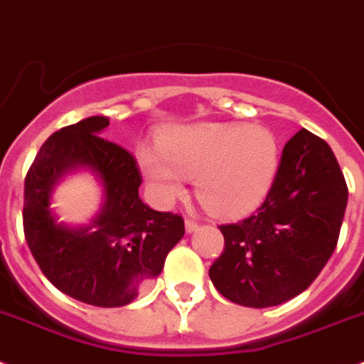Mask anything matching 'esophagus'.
<instances>
[{"label":"esophagus","mask_w":364,"mask_h":364,"mask_svg":"<svg viewBox=\"0 0 364 364\" xmlns=\"http://www.w3.org/2000/svg\"><path fill=\"white\" fill-rule=\"evenodd\" d=\"M185 228H186V232H196L199 228V223H196V221H192V219H186L185 221Z\"/></svg>","instance_id":"esophagus-1"}]
</instances>
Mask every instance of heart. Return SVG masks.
<instances>
[{"label":"heart","mask_w":364,"mask_h":364,"mask_svg":"<svg viewBox=\"0 0 364 364\" xmlns=\"http://www.w3.org/2000/svg\"><path fill=\"white\" fill-rule=\"evenodd\" d=\"M137 163L159 201H174L185 190V178L196 176V196L208 210L241 215L270 192L279 145L263 127L199 123L166 132L158 149L139 146Z\"/></svg>","instance_id":"heart-1"}]
</instances>
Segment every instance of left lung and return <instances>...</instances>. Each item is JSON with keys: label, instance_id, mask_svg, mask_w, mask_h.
<instances>
[{"label": "left lung", "instance_id": "obj_1", "mask_svg": "<svg viewBox=\"0 0 364 364\" xmlns=\"http://www.w3.org/2000/svg\"><path fill=\"white\" fill-rule=\"evenodd\" d=\"M348 186L328 143L301 129L284 145L263 205L221 225L225 248L208 276L228 301L267 309L312 284L333 254Z\"/></svg>", "mask_w": 364, "mask_h": 364}]
</instances>
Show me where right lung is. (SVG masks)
I'll use <instances>...</instances> for the list:
<instances>
[{"mask_svg":"<svg viewBox=\"0 0 364 364\" xmlns=\"http://www.w3.org/2000/svg\"><path fill=\"white\" fill-rule=\"evenodd\" d=\"M107 127V117H87L41 145L25 178L23 230L36 263L58 290L112 309L129 304L159 276L166 254L185 234V221L141 201L137 161L100 136ZM76 166L92 168L105 186V205L92 231L58 225L48 208L53 183Z\"/></svg>","mask_w":364,"mask_h":364,"instance_id":"1","label":"right lung"}]
</instances>
